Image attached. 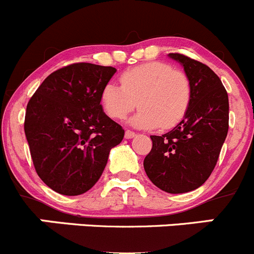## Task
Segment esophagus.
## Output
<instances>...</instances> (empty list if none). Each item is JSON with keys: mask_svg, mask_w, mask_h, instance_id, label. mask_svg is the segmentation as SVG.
Listing matches in <instances>:
<instances>
[{"mask_svg": "<svg viewBox=\"0 0 254 254\" xmlns=\"http://www.w3.org/2000/svg\"><path fill=\"white\" fill-rule=\"evenodd\" d=\"M135 135H136V134H135V132L132 131V130L127 129V131H125V137H127V139H132V137H134Z\"/></svg>", "mask_w": 254, "mask_h": 254, "instance_id": "esophagus-1", "label": "esophagus"}]
</instances>
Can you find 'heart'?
I'll list each match as a JSON object with an SVG mask.
<instances>
[{
	"label": "heart",
	"instance_id": "obj_1",
	"mask_svg": "<svg viewBox=\"0 0 254 254\" xmlns=\"http://www.w3.org/2000/svg\"><path fill=\"white\" fill-rule=\"evenodd\" d=\"M120 84L109 82L100 92L104 112L124 119L139 105L132 118L136 127L169 130L184 120L191 103V82L182 70L164 62H150L120 75Z\"/></svg>",
	"mask_w": 254,
	"mask_h": 254
}]
</instances>
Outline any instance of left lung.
<instances>
[{"label": "left lung", "instance_id": "1", "mask_svg": "<svg viewBox=\"0 0 254 254\" xmlns=\"http://www.w3.org/2000/svg\"><path fill=\"white\" fill-rule=\"evenodd\" d=\"M179 61L191 82L189 112L171 131L151 135L144 160L147 177L169 193L189 192L205 184L217 164L228 132V95L218 75L201 62L181 53Z\"/></svg>", "mask_w": 254, "mask_h": 254}]
</instances>
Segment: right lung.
<instances>
[{
    "label": "right lung",
    "mask_w": 254,
    "mask_h": 254,
    "mask_svg": "<svg viewBox=\"0 0 254 254\" xmlns=\"http://www.w3.org/2000/svg\"><path fill=\"white\" fill-rule=\"evenodd\" d=\"M113 67L73 63L51 73L29 99L24 134L33 166L53 191L77 196L102 176L124 130L103 112L100 92Z\"/></svg>",
    "instance_id": "obj_1"
}]
</instances>
